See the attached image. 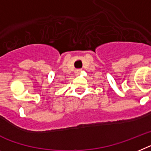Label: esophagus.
<instances>
[{"label": "esophagus", "instance_id": "1", "mask_svg": "<svg viewBox=\"0 0 151 151\" xmlns=\"http://www.w3.org/2000/svg\"><path fill=\"white\" fill-rule=\"evenodd\" d=\"M81 72V69H77L75 70V73L77 74V75H78V74H80V73Z\"/></svg>", "mask_w": 151, "mask_h": 151}]
</instances>
